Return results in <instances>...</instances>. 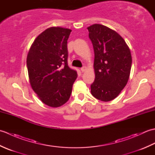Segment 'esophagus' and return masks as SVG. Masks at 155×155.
Masks as SVG:
<instances>
[{"mask_svg": "<svg viewBox=\"0 0 155 155\" xmlns=\"http://www.w3.org/2000/svg\"><path fill=\"white\" fill-rule=\"evenodd\" d=\"M86 69H87V67H85V66H84V67H83L81 68V71L83 72H84L85 71H86Z\"/></svg>", "mask_w": 155, "mask_h": 155, "instance_id": "34e87169", "label": "esophagus"}]
</instances>
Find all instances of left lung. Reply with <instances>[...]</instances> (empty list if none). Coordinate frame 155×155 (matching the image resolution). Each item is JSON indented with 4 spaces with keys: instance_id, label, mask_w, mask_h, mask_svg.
I'll list each match as a JSON object with an SVG mask.
<instances>
[{
    "instance_id": "1",
    "label": "left lung",
    "mask_w": 155,
    "mask_h": 155,
    "mask_svg": "<svg viewBox=\"0 0 155 155\" xmlns=\"http://www.w3.org/2000/svg\"><path fill=\"white\" fill-rule=\"evenodd\" d=\"M93 43L95 79L91 94L104 102L113 100L126 86L132 57L124 39L107 27L94 24L87 28Z\"/></svg>"
}]
</instances>
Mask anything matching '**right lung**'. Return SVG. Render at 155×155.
<instances>
[{
  "label": "right lung",
  "instance_id": "right-lung-1",
  "mask_svg": "<svg viewBox=\"0 0 155 155\" xmlns=\"http://www.w3.org/2000/svg\"><path fill=\"white\" fill-rule=\"evenodd\" d=\"M72 31L51 27L39 35L29 51L27 66L32 89L42 103L58 107L68 101L77 72L68 66L67 41Z\"/></svg>",
  "mask_w": 155,
  "mask_h": 155
}]
</instances>
